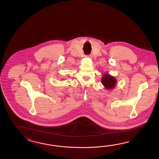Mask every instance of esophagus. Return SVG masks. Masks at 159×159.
I'll use <instances>...</instances> for the list:
<instances>
[{"label":"esophagus","instance_id":"34e87169","mask_svg":"<svg viewBox=\"0 0 159 159\" xmlns=\"http://www.w3.org/2000/svg\"><path fill=\"white\" fill-rule=\"evenodd\" d=\"M86 57L89 58H92L93 57V56H92V54H88V55H86Z\"/></svg>","mask_w":159,"mask_h":159}]
</instances>
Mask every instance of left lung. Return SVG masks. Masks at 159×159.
<instances>
[{"label":"left lung","mask_w":159,"mask_h":159,"mask_svg":"<svg viewBox=\"0 0 159 159\" xmlns=\"http://www.w3.org/2000/svg\"><path fill=\"white\" fill-rule=\"evenodd\" d=\"M102 84L104 85L106 89L108 90L112 89L115 87L116 80L114 77H112L108 74H105L102 78Z\"/></svg>","instance_id":"obj_1"}]
</instances>
